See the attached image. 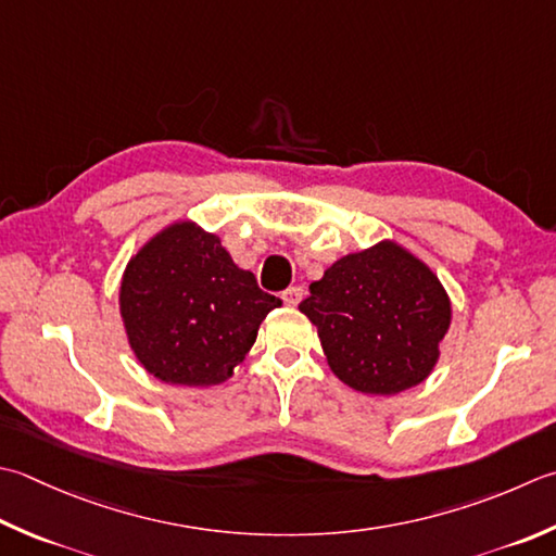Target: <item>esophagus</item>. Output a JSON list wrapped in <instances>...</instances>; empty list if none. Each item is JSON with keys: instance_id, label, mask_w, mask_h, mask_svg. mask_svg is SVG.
I'll use <instances>...</instances> for the list:
<instances>
[{"instance_id": "esophagus-1", "label": "esophagus", "mask_w": 556, "mask_h": 556, "mask_svg": "<svg viewBox=\"0 0 556 556\" xmlns=\"http://www.w3.org/2000/svg\"><path fill=\"white\" fill-rule=\"evenodd\" d=\"M281 299H285L287 306H299V301L303 299V289L301 287H289L281 291Z\"/></svg>"}]
</instances>
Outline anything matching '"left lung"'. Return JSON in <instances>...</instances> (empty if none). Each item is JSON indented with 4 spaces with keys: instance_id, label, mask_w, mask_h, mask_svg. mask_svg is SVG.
<instances>
[{
    "instance_id": "obj_1",
    "label": "left lung",
    "mask_w": 556,
    "mask_h": 556,
    "mask_svg": "<svg viewBox=\"0 0 556 556\" xmlns=\"http://www.w3.org/2000/svg\"><path fill=\"white\" fill-rule=\"evenodd\" d=\"M299 311L318 328L334 376L366 395L421 383L451 325L437 275L390 241L337 260Z\"/></svg>"
}]
</instances>
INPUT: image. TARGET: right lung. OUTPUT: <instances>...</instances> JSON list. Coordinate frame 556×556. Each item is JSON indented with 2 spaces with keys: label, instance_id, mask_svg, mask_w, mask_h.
<instances>
[{
  "label": "right lung",
  "instance_id": "right-lung-1",
  "mask_svg": "<svg viewBox=\"0 0 556 556\" xmlns=\"http://www.w3.org/2000/svg\"><path fill=\"white\" fill-rule=\"evenodd\" d=\"M281 299L233 265L214 233L173 224L129 260L119 313L151 376L173 386H216L253 346Z\"/></svg>",
  "mask_w": 556,
  "mask_h": 556
}]
</instances>
